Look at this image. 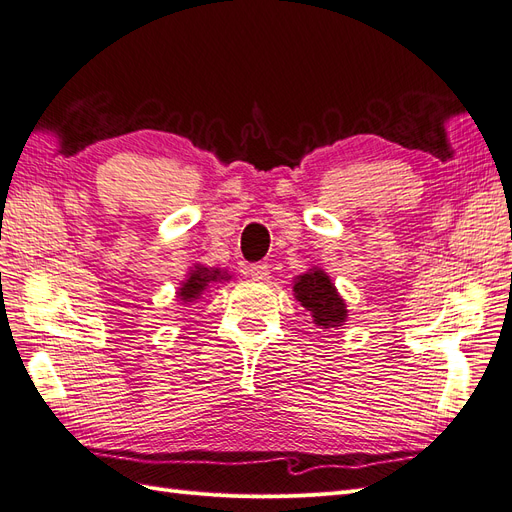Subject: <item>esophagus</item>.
<instances>
[{
  "mask_svg": "<svg viewBox=\"0 0 512 512\" xmlns=\"http://www.w3.org/2000/svg\"><path fill=\"white\" fill-rule=\"evenodd\" d=\"M250 275H252V280L254 282H267L269 277H271V269H269V265H252L250 267Z\"/></svg>",
  "mask_w": 512,
  "mask_h": 512,
  "instance_id": "obj_1",
  "label": "esophagus"
}]
</instances>
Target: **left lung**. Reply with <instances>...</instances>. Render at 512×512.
I'll use <instances>...</instances> for the list:
<instances>
[{"instance_id": "obj_1", "label": "left lung", "mask_w": 512, "mask_h": 512, "mask_svg": "<svg viewBox=\"0 0 512 512\" xmlns=\"http://www.w3.org/2000/svg\"><path fill=\"white\" fill-rule=\"evenodd\" d=\"M292 294L307 309L318 329H339L346 324V301L322 269L312 267L294 277Z\"/></svg>"}]
</instances>
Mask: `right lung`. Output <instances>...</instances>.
<instances>
[{
  "label": "right lung",
  "instance_id": "obj_1",
  "mask_svg": "<svg viewBox=\"0 0 512 512\" xmlns=\"http://www.w3.org/2000/svg\"><path fill=\"white\" fill-rule=\"evenodd\" d=\"M232 275L226 269L220 267H205V265H196L190 267L188 275L183 277V282L177 288V301L192 305L194 301H198L203 297L205 292H209L211 284L218 282H230Z\"/></svg>",
  "mask_w": 512,
  "mask_h": 512
}]
</instances>
